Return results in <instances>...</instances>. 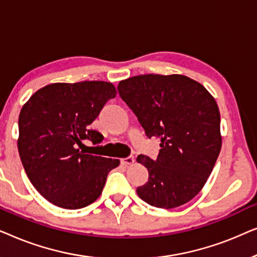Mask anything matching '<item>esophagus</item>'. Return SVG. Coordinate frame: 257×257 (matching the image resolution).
<instances>
[{
  "label": "esophagus",
  "instance_id": "34e87169",
  "mask_svg": "<svg viewBox=\"0 0 257 257\" xmlns=\"http://www.w3.org/2000/svg\"><path fill=\"white\" fill-rule=\"evenodd\" d=\"M120 161H121L122 165H125V166H127V165L135 164V157H133V156H128V157L124 158V159H121Z\"/></svg>",
  "mask_w": 257,
  "mask_h": 257
}]
</instances>
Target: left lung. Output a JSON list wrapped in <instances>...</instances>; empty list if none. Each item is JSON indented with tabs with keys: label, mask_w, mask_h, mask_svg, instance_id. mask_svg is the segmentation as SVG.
<instances>
[{
	"label": "left lung",
	"mask_w": 257,
	"mask_h": 257,
	"mask_svg": "<svg viewBox=\"0 0 257 257\" xmlns=\"http://www.w3.org/2000/svg\"><path fill=\"white\" fill-rule=\"evenodd\" d=\"M118 92L147 138L161 142L157 159L137 158L149 171V180L137 188L139 198L165 209L188 202L205 186L221 150L215 99L201 84L181 75L131 77L119 82Z\"/></svg>",
	"instance_id": "obj_1"
}]
</instances>
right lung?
<instances>
[{"label": "right lung", "instance_id": "add662e5", "mask_svg": "<svg viewBox=\"0 0 257 257\" xmlns=\"http://www.w3.org/2000/svg\"><path fill=\"white\" fill-rule=\"evenodd\" d=\"M117 91L107 82L55 83L36 91L19 118V153L38 193L65 209L96 201L118 159L85 154L82 140L93 145L101 133L89 127Z\"/></svg>", "mask_w": 257, "mask_h": 257}]
</instances>
